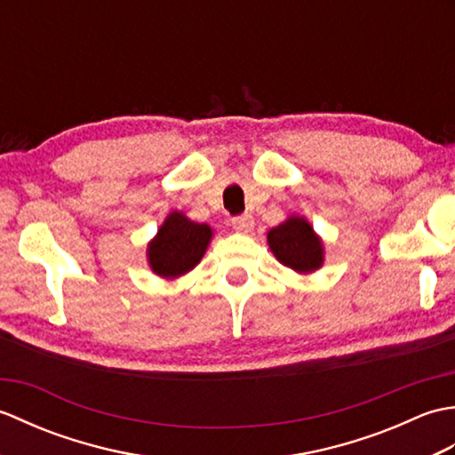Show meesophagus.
Listing matches in <instances>:
<instances>
[{"label": "esophagus", "mask_w": 455, "mask_h": 455, "mask_svg": "<svg viewBox=\"0 0 455 455\" xmlns=\"http://www.w3.org/2000/svg\"><path fill=\"white\" fill-rule=\"evenodd\" d=\"M233 227H235V230H238V233L248 235L250 230L254 228V217L248 215V212L246 215H238L233 219Z\"/></svg>", "instance_id": "obj_1"}]
</instances>
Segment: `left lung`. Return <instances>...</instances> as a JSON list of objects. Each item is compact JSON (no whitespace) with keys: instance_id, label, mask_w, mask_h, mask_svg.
I'll use <instances>...</instances> for the list:
<instances>
[{"instance_id":"obj_1","label":"left lung","mask_w":455,"mask_h":455,"mask_svg":"<svg viewBox=\"0 0 455 455\" xmlns=\"http://www.w3.org/2000/svg\"><path fill=\"white\" fill-rule=\"evenodd\" d=\"M267 246L279 264L308 275L324 264L323 238L305 217L291 215L267 233Z\"/></svg>"}]
</instances>
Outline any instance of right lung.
I'll use <instances>...</instances> for the list:
<instances>
[{
	"mask_svg": "<svg viewBox=\"0 0 455 455\" xmlns=\"http://www.w3.org/2000/svg\"><path fill=\"white\" fill-rule=\"evenodd\" d=\"M212 240V228L191 220L186 212L172 211L147 246V259L162 279H178L196 267Z\"/></svg>",
	"mask_w": 455,
	"mask_h": 455,
	"instance_id": "right-lung-1",
	"label": "right lung"
}]
</instances>
